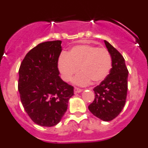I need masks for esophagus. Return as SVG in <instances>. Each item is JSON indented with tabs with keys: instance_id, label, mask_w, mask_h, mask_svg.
Here are the masks:
<instances>
[{
	"instance_id": "34e87169",
	"label": "esophagus",
	"mask_w": 148,
	"mask_h": 148,
	"mask_svg": "<svg viewBox=\"0 0 148 148\" xmlns=\"http://www.w3.org/2000/svg\"><path fill=\"white\" fill-rule=\"evenodd\" d=\"M82 91H83V90H82V89L77 88V87L74 88V92H75V93H79V92H82Z\"/></svg>"
}]
</instances>
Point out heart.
I'll return each instance as SVG.
<instances>
[{"instance_id": "heart-1", "label": "heart", "mask_w": 148, "mask_h": 148, "mask_svg": "<svg viewBox=\"0 0 148 148\" xmlns=\"http://www.w3.org/2000/svg\"><path fill=\"white\" fill-rule=\"evenodd\" d=\"M112 66V59L109 52L104 48H98L90 44L74 46L66 55L60 56L58 68L61 77L68 82L79 70L73 82L78 85L90 83L99 84L109 74Z\"/></svg>"}]
</instances>
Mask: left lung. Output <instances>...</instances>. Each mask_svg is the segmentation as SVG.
I'll list each match as a JSON object with an SVG mask.
<instances>
[{"label": "left lung", "instance_id": "obj_1", "mask_svg": "<svg viewBox=\"0 0 148 148\" xmlns=\"http://www.w3.org/2000/svg\"><path fill=\"white\" fill-rule=\"evenodd\" d=\"M104 44L112 58V68L107 78L93 89L95 99L88 109L99 119L109 121L119 116L125 104L128 70L121 53L107 40Z\"/></svg>", "mask_w": 148, "mask_h": 148}]
</instances>
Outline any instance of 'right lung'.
<instances>
[{
    "label": "right lung",
    "mask_w": 148,
    "mask_h": 148,
    "mask_svg": "<svg viewBox=\"0 0 148 148\" xmlns=\"http://www.w3.org/2000/svg\"><path fill=\"white\" fill-rule=\"evenodd\" d=\"M61 40L41 43L26 55L19 69L18 91L23 107L37 125L52 127L67 110L73 87L59 76Z\"/></svg>",
    "instance_id": "obj_1"
}]
</instances>
